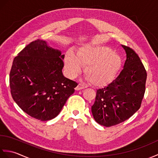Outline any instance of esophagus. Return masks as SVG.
<instances>
[{"mask_svg": "<svg viewBox=\"0 0 158 158\" xmlns=\"http://www.w3.org/2000/svg\"><path fill=\"white\" fill-rule=\"evenodd\" d=\"M86 88V86L84 84H82V83H79L78 85L76 87L75 89L76 90H80V89H84Z\"/></svg>", "mask_w": 158, "mask_h": 158, "instance_id": "1", "label": "esophagus"}]
</instances>
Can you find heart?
Segmentation results:
<instances>
[{
    "mask_svg": "<svg viewBox=\"0 0 158 158\" xmlns=\"http://www.w3.org/2000/svg\"><path fill=\"white\" fill-rule=\"evenodd\" d=\"M85 73L94 85L102 86L112 82L122 66V59L118 53L105 46L85 45L80 48L75 56L72 52L65 57V69L68 75L74 78Z\"/></svg>",
    "mask_w": 158,
    "mask_h": 158,
    "instance_id": "b5f03b06",
    "label": "heart"
}]
</instances>
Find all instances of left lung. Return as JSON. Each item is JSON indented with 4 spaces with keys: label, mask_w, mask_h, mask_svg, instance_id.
<instances>
[{
    "label": "left lung",
    "mask_w": 158,
    "mask_h": 158,
    "mask_svg": "<svg viewBox=\"0 0 158 158\" xmlns=\"http://www.w3.org/2000/svg\"><path fill=\"white\" fill-rule=\"evenodd\" d=\"M126 53L123 69L104 88L97 89L92 113L96 122L110 127L122 123L138 110L145 92L147 72L133 49L122 45Z\"/></svg>",
    "instance_id": "1"
}]
</instances>
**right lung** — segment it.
<instances>
[{
	"mask_svg": "<svg viewBox=\"0 0 158 158\" xmlns=\"http://www.w3.org/2000/svg\"><path fill=\"white\" fill-rule=\"evenodd\" d=\"M64 58L61 52L37 39L13 60L9 75L12 98L33 118H55L75 92L77 83L62 74Z\"/></svg>",
	"mask_w": 158,
	"mask_h": 158,
	"instance_id": "1",
	"label": "right lung"
}]
</instances>
